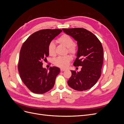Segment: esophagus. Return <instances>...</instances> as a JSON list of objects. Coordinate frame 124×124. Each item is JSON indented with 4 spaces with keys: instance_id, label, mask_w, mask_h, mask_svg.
<instances>
[{
    "instance_id": "obj_1",
    "label": "esophagus",
    "mask_w": 124,
    "mask_h": 124,
    "mask_svg": "<svg viewBox=\"0 0 124 124\" xmlns=\"http://www.w3.org/2000/svg\"><path fill=\"white\" fill-rule=\"evenodd\" d=\"M65 70H66V69H64V68H61V71H65Z\"/></svg>"
}]
</instances>
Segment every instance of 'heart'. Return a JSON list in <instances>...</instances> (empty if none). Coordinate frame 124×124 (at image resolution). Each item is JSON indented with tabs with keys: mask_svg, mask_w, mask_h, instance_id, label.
<instances>
[{
	"mask_svg": "<svg viewBox=\"0 0 124 124\" xmlns=\"http://www.w3.org/2000/svg\"><path fill=\"white\" fill-rule=\"evenodd\" d=\"M58 42L68 48V52L71 53H74L76 48L73 45V41L71 37L67 35H63L57 39ZM55 43L54 41H51L48 45V52L49 55L53 56L55 54ZM72 59L71 56L67 55L65 56H59L56 58L54 61V63L59 67H67L69 64L70 61Z\"/></svg>",
	"mask_w": 124,
	"mask_h": 124,
	"instance_id": "obj_1",
	"label": "heart"
}]
</instances>
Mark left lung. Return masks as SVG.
<instances>
[{"instance_id":"left-lung-1","label":"left lung","mask_w":124,"mask_h":124,"mask_svg":"<svg viewBox=\"0 0 124 124\" xmlns=\"http://www.w3.org/2000/svg\"><path fill=\"white\" fill-rule=\"evenodd\" d=\"M66 34L77 41V58L74 66H81L80 71L71 70L68 81L70 87L78 91L89 89L94 86L101 76L103 50L100 41L92 32L81 28L62 29Z\"/></svg>"}]
</instances>
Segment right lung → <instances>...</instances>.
I'll list each match as a JSON object with an SVG mask.
<instances>
[{
  "label": "right lung",
  "mask_w": 124,
  "mask_h": 124,
  "mask_svg": "<svg viewBox=\"0 0 124 124\" xmlns=\"http://www.w3.org/2000/svg\"><path fill=\"white\" fill-rule=\"evenodd\" d=\"M62 31L61 29H43L30 36L20 51L18 69L24 84L33 93L42 94L49 91L60 72L57 67L47 70L43 67V60L49 55L48 45Z\"/></svg>",
  "instance_id": "right-lung-1"
}]
</instances>
